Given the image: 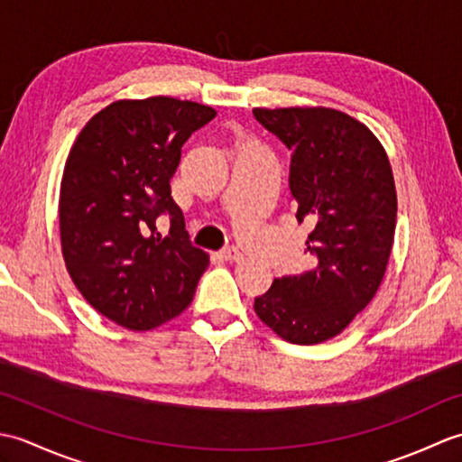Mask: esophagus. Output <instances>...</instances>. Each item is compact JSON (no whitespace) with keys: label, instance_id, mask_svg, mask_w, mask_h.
I'll use <instances>...</instances> for the list:
<instances>
[{"label":"esophagus","instance_id":"34e87169","mask_svg":"<svg viewBox=\"0 0 462 462\" xmlns=\"http://www.w3.org/2000/svg\"><path fill=\"white\" fill-rule=\"evenodd\" d=\"M220 258L226 262H240L244 258V254L236 246H228L220 252Z\"/></svg>","mask_w":462,"mask_h":462}]
</instances>
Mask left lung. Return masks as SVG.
Masks as SVG:
<instances>
[{"label":"left lung","instance_id":"8db88e82","mask_svg":"<svg viewBox=\"0 0 462 462\" xmlns=\"http://www.w3.org/2000/svg\"><path fill=\"white\" fill-rule=\"evenodd\" d=\"M291 151L290 190L298 222L313 230L316 268L276 278L254 301L258 318L298 346L328 341L375 296L395 238L397 192L377 136L326 106L254 109Z\"/></svg>","mask_w":462,"mask_h":462}]
</instances>
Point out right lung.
Listing matches in <instances>:
<instances>
[{"label": "right lung", "instance_id": "obj_1", "mask_svg": "<svg viewBox=\"0 0 462 462\" xmlns=\"http://www.w3.org/2000/svg\"><path fill=\"white\" fill-rule=\"evenodd\" d=\"M212 106L172 97L116 101L83 126L67 156L59 228L69 276L105 318L133 331L179 316L208 268L192 246L171 179ZM171 216L162 237L155 218Z\"/></svg>", "mask_w": 462, "mask_h": 462}]
</instances>
